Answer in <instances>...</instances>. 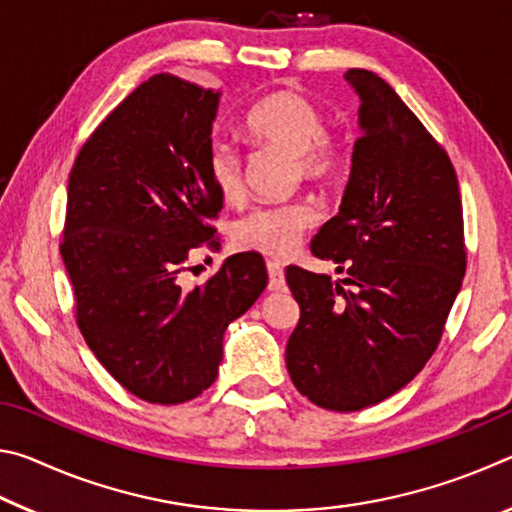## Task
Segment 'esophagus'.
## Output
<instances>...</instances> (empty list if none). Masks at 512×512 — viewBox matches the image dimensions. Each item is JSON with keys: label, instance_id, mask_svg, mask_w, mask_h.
<instances>
[{"label": "esophagus", "instance_id": "obj_1", "mask_svg": "<svg viewBox=\"0 0 512 512\" xmlns=\"http://www.w3.org/2000/svg\"><path fill=\"white\" fill-rule=\"evenodd\" d=\"M268 268V289L271 291H282L287 284H284V264L280 259H271V262H266Z\"/></svg>", "mask_w": 512, "mask_h": 512}]
</instances>
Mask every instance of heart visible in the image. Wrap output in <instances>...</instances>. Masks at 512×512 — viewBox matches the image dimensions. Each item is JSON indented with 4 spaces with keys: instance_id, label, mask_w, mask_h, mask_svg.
Listing matches in <instances>:
<instances>
[{
    "instance_id": "heart-1",
    "label": "heart",
    "mask_w": 512,
    "mask_h": 512,
    "mask_svg": "<svg viewBox=\"0 0 512 512\" xmlns=\"http://www.w3.org/2000/svg\"><path fill=\"white\" fill-rule=\"evenodd\" d=\"M246 135L259 146H273L293 155L302 178L323 180L339 169L341 146L325 133V117L314 103L296 92L268 94L244 121ZM207 171L225 201L244 196L239 155L225 144H216L207 158ZM318 214L309 203L262 205L237 223L239 246L284 255L298 246L302 232L316 223Z\"/></svg>"
}]
</instances>
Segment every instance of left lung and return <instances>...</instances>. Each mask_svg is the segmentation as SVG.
I'll return each instance as SVG.
<instances>
[{"mask_svg": "<svg viewBox=\"0 0 512 512\" xmlns=\"http://www.w3.org/2000/svg\"><path fill=\"white\" fill-rule=\"evenodd\" d=\"M345 81L361 103V137L339 214L311 253L348 277L287 268L300 305L287 343L291 381L341 413L386 400L418 375L465 275L463 205L445 149L377 74L348 69Z\"/></svg>", "mask_w": 512, "mask_h": 512, "instance_id": "8db88e82", "label": "left lung"}]
</instances>
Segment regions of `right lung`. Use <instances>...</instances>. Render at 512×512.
<instances>
[{"mask_svg":"<svg viewBox=\"0 0 512 512\" xmlns=\"http://www.w3.org/2000/svg\"><path fill=\"white\" fill-rule=\"evenodd\" d=\"M221 90L155 74L101 121L67 185L60 244L76 323L101 366L151 404L214 384L223 334L255 305L268 273L237 253L201 287L178 284L189 250L216 244L223 196L207 171Z\"/></svg>","mask_w":512,"mask_h":512,"instance_id":"right-lung-1","label":"right lung"}]
</instances>
